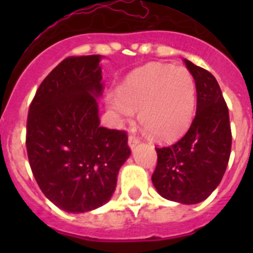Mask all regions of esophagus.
Returning <instances> with one entry per match:
<instances>
[{
  "label": "esophagus",
  "mask_w": 253,
  "mask_h": 253,
  "mask_svg": "<svg viewBox=\"0 0 253 253\" xmlns=\"http://www.w3.org/2000/svg\"><path fill=\"white\" fill-rule=\"evenodd\" d=\"M139 138L138 137H135V135H129V138H128V144H129V147H130V149L131 151H134V149L137 148V146L138 144H139Z\"/></svg>",
  "instance_id": "obj_1"
}]
</instances>
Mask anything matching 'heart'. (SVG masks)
<instances>
[{"label": "heart", "mask_w": 253, "mask_h": 253, "mask_svg": "<svg viewBox=\"0 0 253 253\" xmlns=\"http://www.w3.org/2000/svg\"><path fill=\"white\" fill-rule=\"evenodd\" d=\"M107 107L119 123L139 111L142 128L154 139L169 142L184 133L196 110V84L185 67L148 63L137 68L109 96Z\"/></svg>", "instance_id": "1"}]
</instances>
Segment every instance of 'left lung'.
Masks as SVG:
<instances>
[{"label": "left lung", "mask_w": 253, "mask_h": 253, "mask_svg": "<svg viewBox=\"0 0 253 253\" xmlns=\"http://www.w3.org/2000/svg\"><path fill=\"white\" fill-rule=\"evenodd\" d=\"M196 84V114L189 130L169 147L156 148L152 182L162 198L198 204L216 189L232 147L229 113L215 77L184 59Z\"/></svg>", "instance_id": "8db88e82"}]
</instances>
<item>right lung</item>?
Instances as JSON below:
<instances>
[{
	"instance_id": "right-lung-1",
	"label": "right lung",
	"mask_w": 253,
	"mask_h": 253,
	"mask_svg": "<svg viewBox=\"0 0 253 253\" xmlns=\"http://www.w3.org/2000/svg\"><path fill=\"white\" fill-rule=\"evenodd\" d=\"M101 58H66L42 82L29 107L31 171L44 195L67 213L106 204L130 156L126 133L100 125Z\"/></svg>"
}]
</instances>
